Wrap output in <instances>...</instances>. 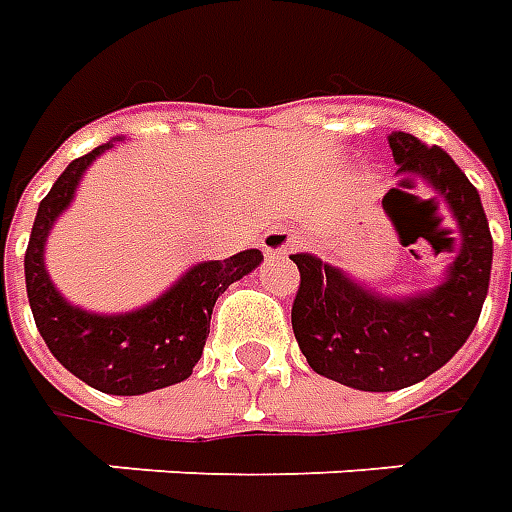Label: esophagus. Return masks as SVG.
<instances>
[{"mask_svg":"<svg viewBox=\"0 0 512 512\" xmlns=\"http://www.w3.org/2000/svg\"><path fill=\"white\" fill-rule=\"evenodd\" d=\"M260 246H263V252L268 257H285L296 246V238L290 233L288 227H274V230H268L263 238H260Z\"/></svg>","mask_w":512,"mask_h":512,"instance_id":"34e87169","label":"esophagus"}]
</instances>
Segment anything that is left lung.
I'll list each match as a JSON object with an SVG mask.
<instances>
[{"label": "left lung", "mask_w": 512, "mask_h": 512, "mask_svg": "<svg viewBox=\"0 0 512 512\" xmlns=\"http://www.w3.org/2000/svg\"><path fill=\"white\" fill-rule=\"evenodd\" d=\"M389 147L400 186L411 189L414 180H425L433 191L425 202L436 211L447 205L458 222L461 249L444 282L425 293L392 299L321 257L290 255L301 274L290 312L301 354L318 376L362 392L406 389L447 365L477 326L494 260L483 202L461 167L441 147L403 131L389 134ZM397 191L403 189H389L384 197L392 222Z\"/></svg>", "instance_id": "1"}]
</instances>
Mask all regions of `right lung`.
I'll return each mask as SVG.
<instances>
[{
	"label": "right lung",
	"instance_id": "add662e5",
	"mask_svg": "<svg viewBox=\"0 0 512 512\" xmlns=\"http://www.w3.org/2000/svg\"><path fill=\"white\" fill-rule=\"evenodd\" d=\"M115 142H123V136ZM115 142L71 161L40 200L24 255V277L35 326L65 370L106 395H145L191 376L211 332L213 304L233 282L252 274L263 255L260 249H244L227 260L197 263L167 293L134 312L101 315L62 299L43 263L46 238L57 216L71 205L84 169Z\"/></svg>",
	"mask_w": 512,
	"mask_h": 512
}]
</instances>
